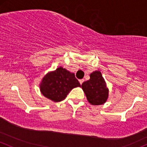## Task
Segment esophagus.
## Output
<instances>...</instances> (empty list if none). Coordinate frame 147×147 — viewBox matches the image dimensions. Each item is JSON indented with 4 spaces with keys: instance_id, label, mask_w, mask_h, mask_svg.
<instances>
[{
    "instance_id": "esophagus-1",
    "label": "esophagus",
    "mask_w": 147,
    "mask_h": 147,
    "mask_svg": "<svg viewBox=\"0 0 147 147\" xmlns=\"http://www.w3.org/2000/svg\"><path fill=\"white\" fill-rule=\"evenodd\" d=\"M84 82V80H80V84H82Z\"/></svg>"
}]
</instances>
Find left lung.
<instances>
[{
    "instance_id": "1",
    "label": "left lung",
    "mask_w": 147,
    "mask_h": 147,
    "mask_svg": "<svg viewBox=\"0 0 147 147\" xmlns=\"http://www.w3.org/2000/svg\"><path fill=\"white\" fill-rule=\"evenodd\" d=\"M87 100L91 104L99 105L105 103L108 98V89L100 71L90 75V80L82 84Z\"/></svg>"
}]
</instances>
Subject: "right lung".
Instances as JSON below:
<instances>
[{"mask_svg":"<svg viewBox=\"0 0 147 147\" xmlns=\"http://www.w3.org/2000/svg\"><path fill=\"white\" fill-rule=\"evenodd\" d=\"M80 86L74 73L60 67L45 75L40 84V91L46 98L60 102L67 97L72 88Z\"/></svg>","mask_w":147,"mask_h":147,"instance_id":"1","label":"right lung"}]
</instances>
